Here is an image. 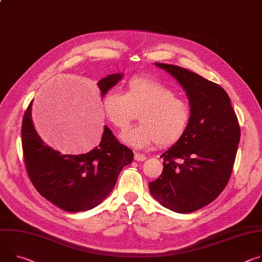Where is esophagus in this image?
<instances>
[{
	"label": "esophagus",
	"mask_w": 262,
	"mask_h": 262,
	"mask_svg": "<svg viewBox=\"0 0 262 262\" xmlns=\"http://www.w3.org/2000/svg\"><path fill=\"white\" fill-rule=\"evenodd\" d=\"M134 158H135V160L136 161H140V162H142V161H145L147 158H146V156L145 155H143V154H139V152H135V156H134Z\"/></svg>",
	"instance_id": "34e87169"
}]
</instances>
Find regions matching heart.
Listing matches in <instances>:
<instances>
[{
  "label": "heart",
  "instance_id": "heart-1",
  "mask_svg": "<svg viewBox=\"0 0 262 262\" xmlns=\"http://www.w3.org/2000/svg\"><path fill=\"white\" fill-rule=\"evenodd\" d=\"M103 107L110 122L119 129H125L140 113L141 124L121 134L124 144L142 149L155 143L170 147L185 136L191 108L189 103L176 96V93L163 82L149 76L132 78L126 92H107Z\"/></svg>",
  "mask_w": 262,
  "mask_h": 262
}]
</instances>
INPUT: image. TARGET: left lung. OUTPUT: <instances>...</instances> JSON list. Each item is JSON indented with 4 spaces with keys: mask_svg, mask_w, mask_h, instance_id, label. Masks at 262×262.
<instances>
[{
    "mask_svg": "<svg viewBox=\"0 0 262 262\" xmlns=\"http://www.w3.org/2000/svg\"><path fill=\"white\" fill-rule=\"evenodd\" d=\"M155 64L183 86L191 120L185 136L161 156L163 172L149 183V191L163 207L190 213L213 202L227 186L241 139L238 119L217 83L179 66Z\"/></svg>",
    "mask_w": 262,
    "mask_h": 262,
    "instance_id": "left-lung-1",
    "label": "left lung"
}]
</instances>
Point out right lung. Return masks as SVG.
<instances>
[{
  "instance_id": "add662e5",
  "label": "right lung",
  "mask_w": 262,
  "mask_h": 262,
  "mask_svg": "<svg viewBox=\"0 0 262 262\" xmlns=\"http://www.w3.org/2000/svg\"><path fill=\"white\" fill-rule=\"evenodd\" d=\"M123 74H111L97 84L103 97ZM32 102L21 124V144L26 170L35 189L46 200L68 212H80L98 206L114 189L119 173L134 159L133 151L119 143L104 126L100 144L82 155H61L43 143L36 133Z\"/></svg>"
}]
</instances>
